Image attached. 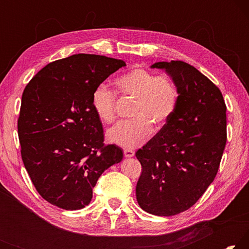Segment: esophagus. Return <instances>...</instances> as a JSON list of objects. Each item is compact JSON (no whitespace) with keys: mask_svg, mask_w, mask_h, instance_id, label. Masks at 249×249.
<instances>
[{"mask_svg":"<svg viewBox=\"0 0 249 249\" xmlns=\"http://www.w3.org/2000/svg\"><path fill=\"white\" fill-rule=\"evenodd\" d=\"M134 155H135V151L134 150H132V149H124V156H125V157L130 158V157H133Z\"/></svg>","mask_w":249,"mask_h":249,"instance_id":"obj_1","label":"esophagus"}]
</instances>
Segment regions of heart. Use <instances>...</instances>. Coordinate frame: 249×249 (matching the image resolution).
Returning <instances> with one entry per match:
<instances>
[{
  "instance_id": "1",
  "label": "heart",
  "mask_w": 249,
  "mask_h": 249,
  "mask_svg": "<svg viewBox=\"0 0 249 249\" xmlns=\"http://www.w3.org/2000/svg\"><path fill=\"white\" fill-rule=\"evenodd\" d=\"M117 93L135 100L134 120L123 121L107 130V140L126 149L144 144L153 130L165 127L178 104L179 93L170 78L157 75L141 67L128 70L114 81ZM92 108L105 124L116 119V94L104 86H98L91 98Z\"/></svg>"
}]
</instances>
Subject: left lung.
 Returning <instances> with one entry per match:
<instances>
[{
    "label": "left lung",
    "instance_id": "8db88e82",
    "mask_svg": "<svg viewBox=\"0 0 249 249\" xmlns=\"http://www.w3.org/2000/svg\"><path fill=\"white\" fill-rule=\"evenodd\" d=\"M151 68L166 70L179 99L165 127L136 151V197L147 213L172 216L195 205L215 178L227 140L226 105L215 84L187 62Z\"/></svg>",
    "mask_w": 249,
    "mask_h": 249
}]
</instances>
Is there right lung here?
Instances as JSON below:
<instances>
[{
    "instance_id": "add662e5",
    "label": "right lung",
    "mask_w": 249,
    "mask_h": 249,
    "mask_svg": "<svg viewBox=\"0 0 249 249\" xmlns=\"http://www.w3.org/2000/svg\"><path fill=\"white\" fill-rule=\"evenodd\" d=\"M125 66L100 54H72L50 62L25 87L18 120L20 155L34 187L53 205L84 208L100 176L123 158L119 146L104 144L91 98Z\"/></svg>"
}]
</instances>
